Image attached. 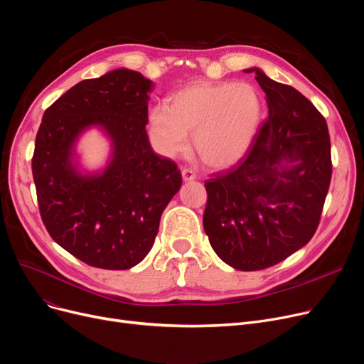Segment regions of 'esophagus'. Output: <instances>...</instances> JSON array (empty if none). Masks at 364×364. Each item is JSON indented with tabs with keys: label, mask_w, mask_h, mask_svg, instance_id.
<instances>
[{
	"label": "esophagus",
	"mask_w": 364,
	"mask_h": 364,
	"mask_svg": "<svg viewBox=\"0 0 364 364\" xmlns=\"http://www.w3.org/2000/svg\"><path fill=\"white\" fill-rule=\"evenodd\" d=\"M181 176H183V180L184 181H192L196 178V172L192 169V168H183L181 169Z\"/></svg>",
	"instance_id": "esophagus-1"
}]
</instances>
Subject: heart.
Segmentation results:
<instances>
[{"label":"heart","instance_id":"obj_1","mask_svg":"<svg viewBox=\"0 0 364 364\" xmlns=\"http://www.w3.org/2000/svg\"><path fill=\"white\" fill-rule=\"evenodd\" d=\"M262 117L258 91L247 82H195L150 112L151 143L165 156L187 147L192 134L199 159L213 168L237 162L251 146Z\"/></svg>","mask_w":364,"mask_h":364}]
</instances>
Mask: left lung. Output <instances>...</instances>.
Returning a JSON list of instances; mask_svg holds the SVG:
<instances>
[{
    "mask_svg": "<svg viewBox=\"0 0 364 364\" xmlns=\"http://www.w3.org/2000/svg\"><path fill=\"white\" fill-rule=\"evenodd\" d=\"M254 70L269 117L246 155L205 181V233L217 255L242 272L269 269L311 240L332 178L323 114L294 87Z\"/></svg>",
    "mask_w": 364,
    "mask_h": 364,
    "instance_id": "left-lung-1",
    "label": "left lung"
}]
</instances>
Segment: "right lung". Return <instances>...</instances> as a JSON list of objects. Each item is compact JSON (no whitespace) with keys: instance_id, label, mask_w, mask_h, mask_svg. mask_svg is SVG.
I'll return each instance as SVG.
<instances>
[{"instance_id":"obj_1","label":"right lung","mask_w":364,"mask_h":364,"mask_svg":"<svg viewBox=\"0 0 364 364\" xmlns=\"http://www.w3.org/2000/svg\"><path fill=\"white\" fill-rule=\"evenodd\" d=\"M150 87L128 69L84 80L44 112L36 132L32 176L43 223L57 245L97 269L127 270L143 261L183 181L177 164L150 147ZM92 123L112 137L114 159L103 175L81 178L70 149Z\"/></svg>"}]
</instances>
